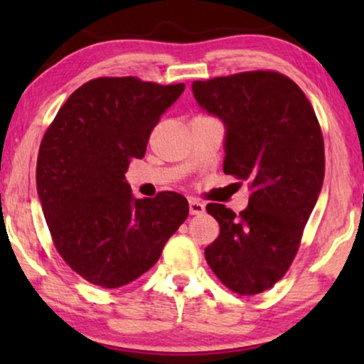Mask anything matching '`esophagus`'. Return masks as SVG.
Wrapping results in <instances>:
<instances>
[{"label":"esophagus","mask_w":364,"mask_h":364,"mask_svg":"<svg viewBox=\"0 0 364 364\" xmlns=\"http://www.w3.org/2000/svg\"><path fill=\"white\" fill-rule=\"evenodd\" d=\"M188 212H191V215H200V213L205 212V205L198 202L197 198H191L188 200Z\"/></svg>","instance_id":"obj_1"}]
</instances>
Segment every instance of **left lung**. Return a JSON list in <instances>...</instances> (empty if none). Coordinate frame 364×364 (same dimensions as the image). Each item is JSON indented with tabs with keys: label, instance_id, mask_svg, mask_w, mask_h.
I'll return each instance as SVG.
<instances>
[{
	"label": "left lung",
	"instance_id": "obj_1",
	"mask_svg": "<svg viewBox=\"0 0 364 364\" xmlns=\"http://www.w3.org/2000/svg\"><path fill=\"white\" fill-rule=\"evenodd\" d=\"M203 111L223 122V172L250 182L237 215L222 203L207 212L220 235L205 260L223 285L257 295L285 275L321 192L325 147L310 101L273 71L240 73L192 84Z\"/></svg>",
	"mask_w": 364,
	"mask_h": 364
}]
</instances>
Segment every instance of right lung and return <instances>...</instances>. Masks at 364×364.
I'll return each instance as SVG.
<instances>
[{"label": "right lung", "instance_id": "right-lung-1", "mask_svg": "<svg viewBox=\"0 0 364 364\" xmlns=\"http://www.w3.org/2000/svg\"><path fill=\"white\" fill-rule=\"evenodd\" d=\"M186 86L97 77L76 89L44 134L36 186L63 260L104 288L127 285L159 260L188 215L187 198H134L129 162L142 159L159 117Z\"/></svg>", "mask_w": 364, "mask_h": 364}]
</instances>
